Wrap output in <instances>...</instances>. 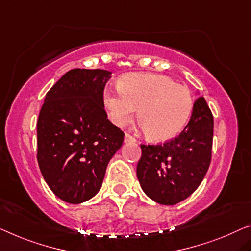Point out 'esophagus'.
Masks as SVG:
<instances>
[{"label": "esophagus", "mask_w": 251, "mask_h": 251, "mask_svg": "<svg viewBox=\"0 0 251 251\" xmlns=\"http://www.w3.org/2000/svg\"><path fill=\"white\" fill-rule=\"evenodd\" d=\"M135 141H136L135 138H134L132 135H129L128 133L125 134V137H124L125 143H134V142H135Z\"/></svg>", "instance_id": "obj_1"}]
</instances>
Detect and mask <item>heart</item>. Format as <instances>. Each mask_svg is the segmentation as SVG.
<instances>
[{
    "mask_svg": "<svg viewBox=\"0 0 251 251\" xmlns=\"http://www.w3.org/2000/svg\"><path fill=\"white\" fill-rule=\"evenodd\" d=\"M103 106L110 121L124 127L137 113L141 127L155 141H167L184 128L192 115L194 99L186 87L156 73L133 72L123 75L115 89L106 88Z\"/></svg>",
    "mask_w": 251,
    "mask_h": 251,
    "instance_id": "b5f03b06",
    "label": "heart"
}]
</instances>
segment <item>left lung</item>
Here are the masks:
<instances>
[{
	"label": "left lung",
	"mask_w": 251,
	"mask_h": 251,
	"mask_svg": "<svg viewBox=\"0 0 251 251\" xmlns=\"http://www.w3.org/2000/svg\"><path fill=\"white\" fill-rule=\"evenodd\" d=\"M213 126L211 110L200 97L188 124L177 137L164 144L141 145L136 175L151 200L175 205L195 192L211 163Z\"/></svg>",
	"instance_id": "left-lung-1"
}]
</instances>
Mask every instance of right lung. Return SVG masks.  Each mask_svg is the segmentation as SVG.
I'll list each match as a JSON object with an SVG mask.
<instances>
[{
  "label": "right lung",
  "instance_id": "1",
  "mask_svg": "<svg viewBox=\"0 0 251 251\" xmlns=\"http://www.w3.org/2000/svg\"><path fill=\"white\" fill-rule=\"evenodd\" d=\"M110 77L106 70L73 69L45 97L37 160L51 192L66 203H83L99 192L108 163L124 142L102 102Z\"/></svg>",
  "mask_w": 251,
  "mask_h": 251
}]
</instances>
